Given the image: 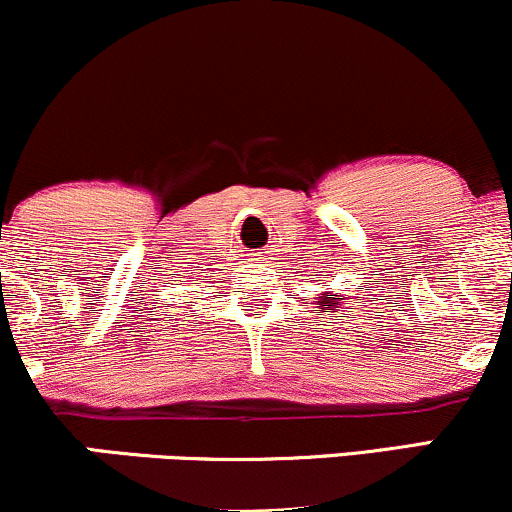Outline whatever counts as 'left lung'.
I'll use <instances>...</instances> for the list:
<instances>
[{"instance_id":"1","label":"left lung","mask_w":512,"mask_h":512,"mask_svg":"<svg viewBox=\"0 0 512 512\" xmlns=\"http://www.w3.org/2000/svg\"><path fill=\"white\" fill-rule=\"evenodd\" d=\"M327 276H330V274H325V279H327ZM339 305H342V298H334V293H330V291H325V293H320V296H317V308L337 310Z\"/></svg>"}]
</instances>
